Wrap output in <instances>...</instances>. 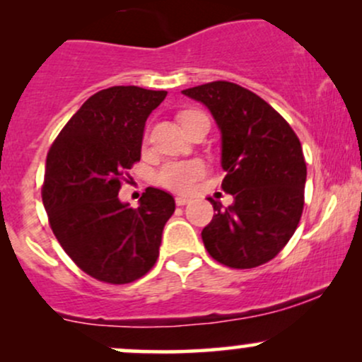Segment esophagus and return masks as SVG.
Here are the masks:
<instances>
[{
	"label": "esophagus",
	"mask_w": 362,
	"mask_h": 362,
	"mask_svg": "<svg viewBox=\"0 0 362 362\" xmlns=\"http://www.w3.org/2000/svg\"><path fill=\"white\" fill-rule=\"evenodd\" d=\"M175 202H177V206H185V204H189L190 199L189 197H184V195H177Z\"/></svg>",
	"instance_id": "1"
}]
</instances>
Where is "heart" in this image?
<instances>
[{
  "label": "heart",
  "instance_id": "heart-1",
  "mask_svg": "<svg viewBox=\"0 0 362 362\" xmlns=\"http://www.w3.org/2000/svg\"><path fill=\"white\" fill-rule=\"evenodd\" d=\"M195 114V112H184L180 115V122L184 124L187 117ZM207 167L202 160L192 158V160L180 161H167L156 173V182L161 187L175 192H189L194 185L206 175Z\"/></svg>",
  "mask_w": 362,
  "mask_h": 362
}]
</instances>
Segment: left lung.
<instances>
[{
    "label": "left lung",
    "instance_id": "obj_1",
    "mask_svg": "<svg viewBox=\"0 0 362 362\" xmlns=\"http://www.w3.org/2000/svg\"><path fill=\"white\" fill-rule=\"evenodd\" d=\"M204 103L221 131L223 190L233 204L209 199L216 214L202 230L206 250L231 269L272 260L296 231L305 204L306 163L298 136L253 91L213 81L182 91Z\"/></svg>",
    "mask_w": 362,
    "mask_h": 362
}]
</instances>
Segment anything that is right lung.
Segmentation results:
<instances>
[{"mask_svg":"<svg viewBox=\"0 0 362 362\" xmlns=\"http://www.w3.org/2000/svg\"><path fill=\"white\" fill-rule=\"evenodd\" d=\"M165 90L112 86L80 107L45 160L42 202L57 242L83 272L127 284L151 271L175 201L148 187L138 209L120 202L126 170L141 160L144 124ZM126 180V178H124Z\"/></svg>","mask_w":362,"mask_h":362,"instance_id":"1","label":"right lung"}]
</instances>
